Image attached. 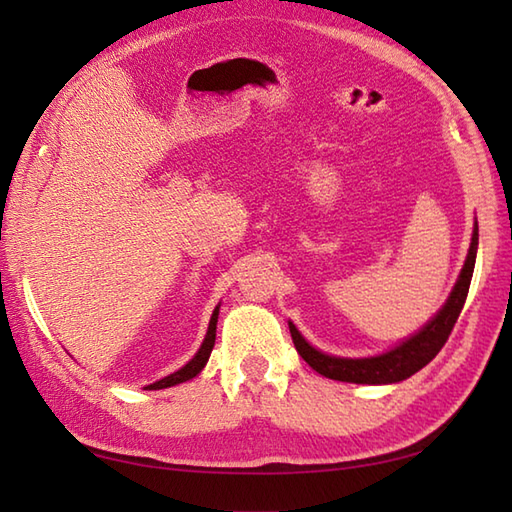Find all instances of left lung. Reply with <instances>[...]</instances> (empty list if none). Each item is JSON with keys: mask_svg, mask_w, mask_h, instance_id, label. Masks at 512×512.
<instances>
[{"mask_svg": "<svg viewBox=\"0 0 512 512\" xmlns=\"http://www.w3.org/2000/svg\"><path fill=\"white\" fill-rule=\"evenodd\" d=\"M475 255H477V224L471 239L469 255H466L464 268L460 273L458 284H455L451 297L444 303V308L433 317L424 328L413 334L402 345L394 347L391 352H385L372 358H336L328 356L319 350H314L310 343L299 334L295 325H290L292 343H295L299 356L306 361L314 372H319L325 378L341 380V383H358V385H387L398 383L413 376L420 369L431 363L436 354L447 343L449 334L453 330L455 321H458L460 312L464 308L466 295H469L473 268H475Z\"/></svg>", "mask_w": 512, "mask_h": 512, "instance_id": "obj_1", "label": "left lung"}]
</instances>
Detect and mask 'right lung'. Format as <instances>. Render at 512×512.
Here are the masks:
<instances>
[{
	"label": "right lung",
	"mask_w": 512,
	"mask_h": 512,
	"mask_svg": "<svg viewBox=\"0 0 512 512\" xmlns=\"http://www.w3.org/2000/svg\"><path fill=\"white\" fill-rule=\"evenodd\" d=\"M217 314H220V308L213 310V317H211V323H209V332H206L204 336V343L198 350V354H195L191 361L184 365L182 369H178V372H173L169 376H165L162 380H158V383L154 385H147V389H165V387H173L178 383H184V380H189L193 376H198L202 372V367L206 365V361H209V356L213 352V345H215V325H217Z\"/></svg>",
	"instance_id": "right-lung-1"
}]
</instances>
